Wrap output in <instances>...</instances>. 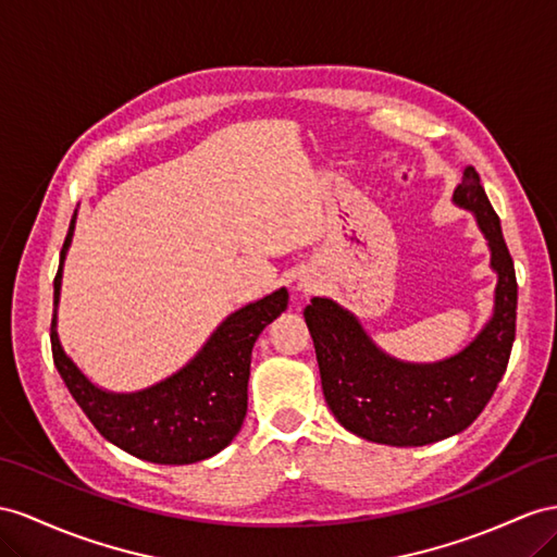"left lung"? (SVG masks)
<instances>
[{"mask_svg":"<svg viewBox=\"0 0 557 557\" xmlns=\"http://www.w3.org/2000/svg\"><path fill=\"white\" fill-rule=\"evenodd\" d=\"M451 202L475 216L498 277L492 318L461 352L431 364L403 362L383 352L332 298L315 296L304 310L332 414L346 431L379 445L421 447L466 431L494 395L516 341V268L473 166L463 169Z\"/></svg>","mask_w":557,"mask_h":557,"instance_id":"1","label":"left lung"}]
</instances>
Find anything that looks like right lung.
Here are the masks:
<instances>
[{
    "label": "right lung",
    "mask_w": 557,
    "mask_h": 557,
    "mask_svg": "<svg viewBox=\"0 0 557 557\" xmlns=\"http://www.w3.org/2000/svg\"><path fill=\"white\" fill-rule=\"evenodd\" d=\"M77 209L61 249L53 280L51 352L53 364L75 403L94 428L112 445L143 461L183 466L209 459L231 445L247 417V383L256 338L287 310L289 294L277 289L245 308L231 312L209 336L195 358L176 374L136 393H110L94 386L67 358L59 332L61 277L65 253L75 233Z\"/></svg>",
    "instance_id": "obj_1"
}]
</instances>
